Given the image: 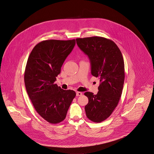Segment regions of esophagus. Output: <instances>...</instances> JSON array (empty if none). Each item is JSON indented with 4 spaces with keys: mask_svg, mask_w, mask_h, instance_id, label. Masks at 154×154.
I'll return each mask as SVG.
<instances>
[{
    "mask_svg": "<svg viewBox=\"0 0 154 154\" xmlns=\"http://www.w3.org/2000/svg\"><path fill=\"white\" fill-rule=\"evenodd\" d=\"M83 94V93L80 92H76V95L77 96H82Z\"/></svg>",
    "mask_w": 154,
    "mask_h": 154,
    "instance_id": "obj_1",
    "label": "esophagus"
}]
</instances>
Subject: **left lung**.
Listing matches in <instances>:
<instances>
[{"label":"left lung","mask_w":154,"mask_h":154,"mask_svg":"<svg viewBox=\"0 0 154 154\" xmlns=\"http://www.w3.org/2000/svg\"><path fill=\"white\" fill-rule=\"evenodd\" d=\"M76 42L90 60L92 74L100 79L96 94L85 93L89 99L85 109L90 120L100 123L111 115L122 94L125 78L123 55L117 45L105 37L78 38Z\"/></svg>","instance_id":"left-lung-1"}]
</instances>
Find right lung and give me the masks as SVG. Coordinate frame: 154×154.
Listing matches in <instances>:
<instances>
[{
	"label": "right lung",
	"mask_w": 154,
	"mask_h": 154,
	"mask_svg": "<svg viewBox=\"0 0 154 154\" xmlns=\"http://www.w3.org/2000/svg\"><path fill=\"white\" fill-rule=\"evenodd\" d=\"M75 45V40H46L32 49L27 62L24 82L37 112L51 124L61 123L76 93L63 90L55 82L62 65Z\"/></svg>",
	"instance_id": "add662e5"
}]
</instances>
